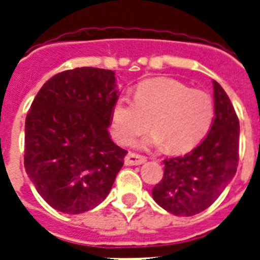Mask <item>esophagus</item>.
I'll list each match as a JSON object with an SVG mask.
<instances>
[{"instance_id": "1", "label": "esophagus", "mask_w": 260, "mask_h": 260, "mask_svg": "<svg viewBox=\"0 0 260 260\" xmlns=\"http://www.w3.org/2000/svg\"><path fill=\"white\" fill-rule=\"evenodd\" d=\"M124 162L127 166H139L146 162V158H145L144 155H140V154L129 153L125 156Z\"/></svg>"}]
</instances>
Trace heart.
I'll return each instance as SVG.
<instances>
[{
    "mask_svg": "<svg viewBox=\"0 0 260 260\" xmlns=\"http://www.w3.org/2000/svg\"><path fill=\"white\" fill-rule=\"evenodd\" d=\"M214 118V101L206 92L174 79H150L139 84L135 98L116 100L110 127L119 144L131 145L151 121L154 131L142 140V146H166L170 153L179 154L205 139Z\"/></svg>",
    "mask_w": 260,
    "mask_h": 260,
    "instance_id": "obj_1",
    "label": "heart"
}]
</instances>
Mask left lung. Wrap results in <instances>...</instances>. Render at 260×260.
Wrapping results in <instances>:
<instances>
[{"mask_svg":"<svg viewBox=\"0 0 260 260\" xmlns=\"http://www.w3.org/2000/svg\"><path fill=\"white\" fill-rule=\"evenodd\" d=\"M212 84L211 129L190 153L165 159L163 179L153 188L154 201L176 216H193L210 207L237 171L240 121L220 84Z\"/></svg>","mask_w":260,"mask_h":260,"instance_id":"1","label":"left lung"}]
</instances>
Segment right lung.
I'll use <instances>...</instances> for the list:
<instances>
[{
	"mask_svg": "<svg viewBox=\"0 0 260 260\" xmlns=\"http://www.w3.org/2000/svg\"><path fill=\"white\" fill-rule=\"evenodd\" d=\"M115 72L80 67L39 90L25 118L24 167L48 205L64 214L98 206L111 190L127 150L110 139Z\"/></svg>",
	"mask_w": 260,
	"mask_h": 260,
	"instance_id": "add662e5",
	"label": "right lung"
}]
</instances>
